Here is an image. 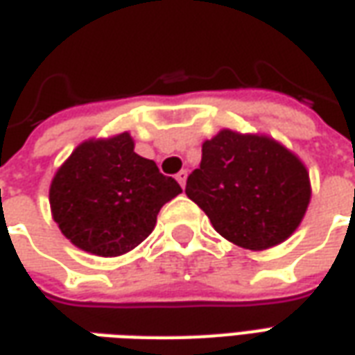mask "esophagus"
I'll return each mask as SVG.
<instances>
[{
	"mask_svg": "<svg viewBox=\"0 0 355 355\" xmlns=\"http://www.w3.org/2000/svg\"><path fill=\"white\" fill-rule=\"evenodd\" d=\"M186 178H188V171L182 169V171H180V173H178V175H177L178 184L182 186V188H184V186H186Z\"/></svg>",
	"mask_w": 355,
	"mask_h": 355,
	"instance_id": "esophagus-1",
	"label": "esophagus"
}]
</instances>
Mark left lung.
I'll list each match as a JSON object with an SVG mask.
<instances>
[{
  "instance_id": "8db88e82",
  "label": "left lung",
  "mask_w": 355,
  "mask_h": 355,
  "mask_svg": "<svg viewBox=\"0 0 355 355\" xmlns=\"http://www.w3.org/2000/svg\"><path fill=\"white\" fill-rule=\"evenodd\" d=\"M186 196L224 239L266 251L300 226L312 184L302 159L274 137L220 129L201 144L200 169L188 177Z\"/></svg>"
}]
</instances>
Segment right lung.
Here are the masks:
<instances>
[{
	"label": "right lung",
	"mask_w": 355,
	"mask_h": 355,
	"mask_svg": "<svg viewBox=\"0 0 355 355\" xmlns=\"http://www.w3.org/2000/svg\"><path fill=\"white\" fill-rule=\"evenodd\" d=\"M182 192L175 178L135 152L131 132L73 148L49 186L51 216L73 245L121 257L152 234L159 209Z\"/></svg>",
	"instance_id": "right-lung-1"
}]
</instances>
